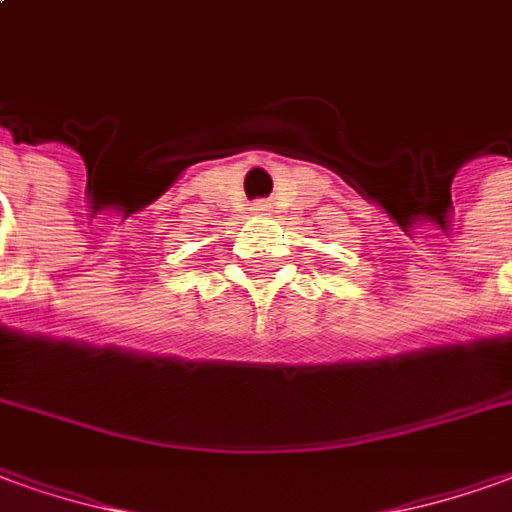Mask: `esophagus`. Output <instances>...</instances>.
<instances>
[{
  "instance_id": "1",
  "label": "esophagus",
  "mask_w": 512,
  "mask_h": 512,
  "mask_svg": "<svg viewBox=\"0 0 512 512\" xmlns=\"http://www.w3.org/2000/svg\"><path fill=\"white\" fill-rule=\"evenodd\" d=\"M252 210H255V213H266L268 202H263V199H260V202H255V207H252Z\"/></svg>"
}]
</instances>
